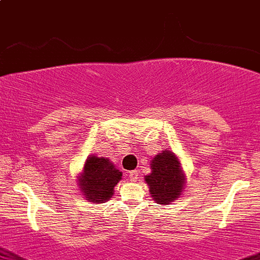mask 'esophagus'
I'll list each match as a JSON object with an SVG mask.
<instances>
[{"mask_svg":"<svg viewBox=\"0 0 260 260\" xmlns=\"http://www.w3.org/2000/svg\"><path fill=\"white\" fill-rule=\"evenodd\" d=\"M138 176H139V171L138 170H131L130 173H129V178H130V180H136V179H138Z\"/></svg>","mask_w":260,"mask_h":260,"instance_id":"34e87169","label":"esophagus"}]
</instances>
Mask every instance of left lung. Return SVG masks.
<instances>
[{"label":"left lung","instance_id":"1","mask_svg":"<svg viewBox=\"0 0 260 260\" xmlns=\"http://www.w3.org/2000/svg\"><path fill=\"white\" fill-rule=\"evenodd\" d=\"M151 174L145 176L152 199L160 204H169L179 198L184 188L180 162L173 152L164 150L151 160Z\"/></svg>","mask_w":260,"mask_h":260}]
</instances>
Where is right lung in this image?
<instances>
[{
    "label": "right lung",
    "mask_w": 260,
    "mask_h": 260,
    "mask_svg": "<svg viewBox=\"0 0 260 260\" xmlns=\"http://www.w3.org/2000/svg\"><path fill=\"white\" fill-rule=\"evenodd\" d=\"M121 171L117 170L109 159L91 156L86 160L84 173L80 178V190L87 200L101 203L114 194V186L121 180Z\"/></svg>",
    "instance_id": "add662e5"
}]
</instances>
